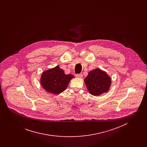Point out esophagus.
<instances>
[{"label":"esophagus","instance_id":"1","mask_svg":"<svg viewBox=\"0 0 147 147\" xmlns=\"http://www.w3.org/2000/svg\"><path fill=\"white\" fill-rule=\"evenodd\" d=\"M76 77H77V78H82L83 77V74L82 73L78 74H76Z\"/></svg>","mask_w":147,"mask_h":147}]
</instances>
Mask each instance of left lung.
<instances>
[{"label": "left lung", "mask_w": 147, "mask_h": 147, "mask_svg": "<svg viewBox=\"0 0 147 147\" xmlns=\"http://www.w3.org/2000/svg\"><path fill=\"white\" fill-rule=\"evenodd\" d=\"M84 82L90 94L97 96L109 90L111 78L104 71L96 68L89 72Z\"/></svg>", "instance_id": "8db88e82"}]
</instances>
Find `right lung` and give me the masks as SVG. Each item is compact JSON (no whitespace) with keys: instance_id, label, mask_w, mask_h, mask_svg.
Instances as JSON below:
<instances>
[{"instance_id":"add662e5","label":"right lung","mask_w":147,"mask_h":147,"mask_svg":"<svg viewBox=\"0 0 147 147\" xmlns=\"http://www.w3.org/2000/svg\"><path fill=\"white\" fill-rule=\"evenodd\" d=\"M74 78L71 74H65L58 65L42 72L40 83L42 88L49 93L57 95L64 91L70 80Z\"/></svg>"}]
</instances>
